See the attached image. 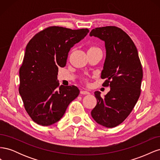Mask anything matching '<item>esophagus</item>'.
Instances as JSON below:
<instances>
[{
  "mask_svg": "<svg viewBox=\"0 0 160 160\" xmlns=\"http://www.w3.org/2000/svg\"><path fill=\"white\" fill-rule=\"evenodd\" d=\"M80 93H81V94H83V95H89V94H90V93H89V91H85L84 89H81Z\"/></svg>",
  "mask_w": 160,
  "mask_h": 160,
  "instance_id": "esophagus-1",
  "label": "esophagus"
}]
</instances>
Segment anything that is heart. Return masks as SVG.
I'll return each mask as SVG.
<instances>
[{
    "label": "heart",
    "mask_w": 160,
    "mask_h": 160,
    "mask_svg": "<svg viewBox=\"0 0 160 160\" xmlns=\"http://www.w3.org/2000/svg\"><path fill=\"white\" fill-rule=\"evenodd\" d=\"M96 49V47H91L89 49Z\"/></svg>",
    "instance_id": "b5f03b06"
}]
</instances>
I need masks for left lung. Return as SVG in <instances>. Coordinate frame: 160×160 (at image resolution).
Masks as SVG:
<instances>
[{"label": "left lung", "instance_id": "obj_1", "mask_svg": "<svg viewBox=\"0 0 160 160\" xmlns=\"http://www.w3.org/2000/svg\"><path fill=\"white\" fill-rule=\"evenodd\" d=\"M105 42L106 57L101 71L103 85L110 91L101 98L97 91V105L91 111L95 122L108 128L122 123L132 112L141 93L142 66L134 42L120 28H95L89 34Z\"/></svg>", "mask_w": 160, "mask_h": 160}]
</instances>
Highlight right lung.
Returning <instances> with one entry per match:
<instances>
[{
    "instance_id": "add662e5",
    "label": "right lung",
    "mask_w": 160,
    "mask_h": 160,
    "mask_svg": "<svg viewBox=\"0 0 160 160\" xmlns=\"http://www.w3.org/2000/svg\"><path fill=\"white\" fill-rule=\"evenodd\" d=\"M89 32L50 27L37 33L26 47L19 70V93L31 118L48 126L59 122L79 94L75 85L59 86L58 69L66 65L71 48Z\"/></svg>"
}]
</instances>
